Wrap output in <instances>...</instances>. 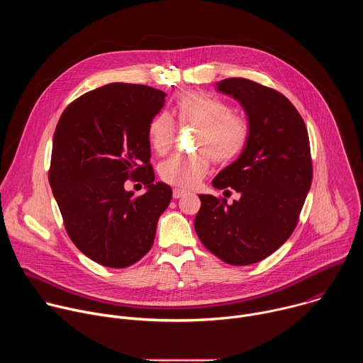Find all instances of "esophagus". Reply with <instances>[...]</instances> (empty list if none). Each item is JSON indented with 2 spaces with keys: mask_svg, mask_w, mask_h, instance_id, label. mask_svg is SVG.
<instances>
[{
  "mask_svg": "<svg viewBox=\"0 0 363 363\" xmlns=\"http://www.w3.org/2000/svg\"><path fill=\"white\" fill-rule=\"evenodd\" d=\"M172 195H174V198L175 199H178V198H182L184 195H185V191L184 189H174V192H172Z\"/></svg>",
  "mask_w": 363,
  "mask_h": 363,
  "instance_id": "obj_1",
  "label": "esophagus"
}]
</instances>
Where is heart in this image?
I'll list each match as a JSON object with an SVG mask.
<instances>
[{
	"label": "heart",
	"mask_w": 363,
	"mask_h": 363,
	"mask_svg": "<svg viewBox=\"0 0 363 363\" xmlns=\"http://www.w3.org/2000/svg\"><path fill=\"white\" fill-rule=\"evenodd\" d=\"M175 115L181 126L196 128L192 155H174L161 162L158 172L164 182L189 189L199 184L214 164L233 161L248 139V123L231 112L227 101L201 91H185L175 101ZM152 150L165 155L175 139V126L167 113H158L147 126Z\"/></svg>",
	"instance_id": "heart-1"
}]
</instances>
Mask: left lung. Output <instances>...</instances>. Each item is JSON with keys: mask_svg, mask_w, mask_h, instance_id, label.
<instances>
[{"mask_svg": "<svg viewBox=\"0 0 363 363\" xmlns=\"http://www.w3.org/2000/svg\"><path fill=\"white\" fill-rule=\"evenodd\" d=\"M216 86L240 101L248 139L213 186L233 188L241 196L228 205L225 198L199 195L194 227L223 262L247 266L273 254L296 228L313 177L308 135L297 109L277 90L242 77Z\"/></svg>", "mask_w": 363, "mask_h": 363, "instance_id": "left-lung-1", "label": "left lung"}]
</instances>
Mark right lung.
<instances>
[{
    "label": "right lung",
    "mask_w": 363,
    "mask_h": 363,
    "mask_svg": "<svg viewBox=\"0 0 363 363\" xmlns=\"http://www.w3.org/2000/svg\"><path fill=\"white\" fill-rule=\"evenodd\" d=\"M162 90L111 83L84 93L56 126L48 181L66 231L90 260L112 269L139 262L150 250L172 189L153 182L147 126L164 108ZM128 179L147 192L133 197Z\"/></svg>",
    "instance_id": "1"
}]
</instances>
